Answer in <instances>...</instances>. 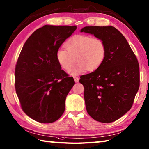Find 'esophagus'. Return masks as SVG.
Segmentation results:
<instances>
[{"mask_svg": "<svg viewBox=\"0 0 149 149\" xmlns=\"http://www.w3.org/2000/svg\"><path fill=\"white\" fill-rule=\"evenodd\" d=\"M74 79L75 83H78V82H79V77H78L74 76Z\"/></svg>", "mask_w": 149, "mask_h": 149, "instance_id": "34e87169", "label": "esophagus"}]
</instances>
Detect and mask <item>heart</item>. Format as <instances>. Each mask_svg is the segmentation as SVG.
I'll use <instances>...</instances> for the list:
<instances>
[{
  "instance_id": "1",
  "label": "heart",
  "mask_w": 149,
  "mask_h": 149,
  "mask_svg": "<svg viewBox=\"0 0 149 149\" xmlns=\"http://www.w3.org/2000/svg\"><path fill=\"white\" fill-rule=\"evenodd\" d=\"M66 49H59L56 59L61 67L68 70L77 58L79 63L70 70L72 75H77L88 70L93 72L102 64L106 56V45L100 38L77 34L71 37L65 43Z\"/></svg>"
}]
</instances>
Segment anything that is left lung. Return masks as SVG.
Returning <instances> with one entry per match:
<instances>
[{
  "label": "left lung",
  "instance_id": "8db88e82",
  "mask_svg": "<svg viewBox=\"0 0 149 149\" xmlns=\"http://www.w3.org/2000/svg\"><path fill=\"white\" fill-rule=\"evenodd\" d=\"M81 32L102 39L106 56L96 70L81 75L86 108L98 122L116 121L130 110L140 87V66L125 38L113 26H88Z\"/></svg>",
  "mask_w": 149,
  "mask_h": 149
}]
</instances>
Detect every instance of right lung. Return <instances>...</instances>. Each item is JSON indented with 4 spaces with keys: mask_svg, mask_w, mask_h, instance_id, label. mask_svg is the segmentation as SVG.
<instances>
[{
    "mask_svg": "<svg viewBox=\"0 0 149 149\" xmlns=\"http://www.w3.org/2000/svg\"><path fill=\"white\" fill-rule=\"evenodd\" d=\"M77 27L44 26L27 39L18 56L15 86L23 111L43 123H52L65 111V100L75 84L61 70L56 52Z\"/></svg>",
    "mask_w": 149,
    "mask_h": 149,
    "instance_id": "right-lung-1",
    "label": "right lung"
}]
</instances>
